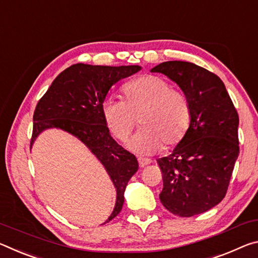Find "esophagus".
<instances>
[{"label":"esophagus","instance_id":"1","mask_svg":"<svg viewBox=\"0 0 258 258\" xmlns=\"http://www.w3.org/2000/svg\"><path fill=\"white\" fill-rule=\"evenodd\" d=\"M138 163H139V167H145L147 164H150L151 161L149 159H143V158H138Z\"/></svg>","mask_w":258,"mask_h":258}]
</instances>
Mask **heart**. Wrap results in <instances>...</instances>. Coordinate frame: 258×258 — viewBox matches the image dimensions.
Returning <instances> with one entry per match:
<instances>
[{
  "instance_id": "b5f03b06",
  "label": "heart",
  "mask_w": 258,
  "mask_h": 258,
  "mask_svg": "<svg viewBox=\"0 0 258 258\" xmlns=\"http://www.w3.org/2000/svg\"><path fill=\"white\" fill-rule=\"evenodd\" d=\"M124 101L106 99L101 113L117 141L125 142L139 122L143 128L130 143L135 151L155 153L175 146L191 124V105L183 91L174 89L166 79L145 74L123 87Z\"/></svg>"
}]
</instances>
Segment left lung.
Wrapping results in <instances>:
<instances>
[{
    "label": "left lung",
    "instance_id": "8db88e82",
    "mask_svg": "<svg viewBox=\"0 0 258 258\" xmlns=\"http://www.w3.org/2000/svg\"><path fill=\"white\" fill-rule=\"evenodd\" d=\"M175 81L189 100L191 124L168 157L158 159L160 201L171 214L191 217L218 205L239 155V115L216 74L193 62L164 61L151 70Z\"/></svg>",
    "mask_w": 258,
    "mask_h": 258
}]
</instances>
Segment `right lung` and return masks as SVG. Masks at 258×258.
Instances as JSON below:
<instances>
[{"mask_svg":"<svg viewBox=\"0 0 258 258\" xmlns=\"http://www.w3.org/2000/svg\"><path fill=\"white\" fill-rule=\"evenodd\" d=\"M139 70L138 65H72L53 80L34 111L31 147L43 130L62 129L80 139L106 169L116 187V202L105 223L121 212L125 186L138 170V162L111 137L101 106L114 83Z\"/></svg>","mask_w":258,"mask_h":258,"instance_id":"add662e5","label":"right lung"}]
</instances>
